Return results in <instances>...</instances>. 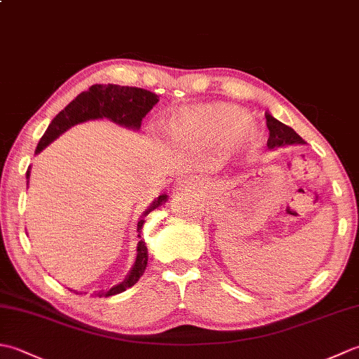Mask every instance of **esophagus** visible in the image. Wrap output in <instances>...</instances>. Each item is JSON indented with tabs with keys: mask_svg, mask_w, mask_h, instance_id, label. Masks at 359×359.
Wrapping results in <instances>:
<instances>
[{
	"mask_svg": "<svg viewBox=\"0 0 359 359\" xmlns=\"http://www.w3.org/2000/svg\"><path fill=\"white\" fill-rule=\"evenodd\" d=\"M187 184H188V182H187Z\"/></svg>",
	"mask_w": 359,
	"mask_h": 359,
	"instance_id": "1",
	"label": "esophagus"
}]
</instances>
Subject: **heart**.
<instances>
[{"label": "heart", "mask_w": 359, "mask_h": 359, "mask_svg": "<svg viewBox=\"0 0 359 359\" xmlns=\"http://www.w3.org/2000/svg\"><path fill=\"white\" fill-rule=\"evenodd\" d=\"M248 121V112L238 106L211 104L184 112L174 125L180 135L193 137L207 142L211 147L224 148L238 135L248 143L256 140L255 133L247 126Z\"/></svg>", "instance_id": "obj_1"}]
</instances>
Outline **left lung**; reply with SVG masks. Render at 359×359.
<instances>
[{
  "instance_id": "1",
  "label": "left lung",
  "mask_w": 359,
  "mask_h": 359,
  "mask_svg": "<svg viewBox=\"0 0 359 359\" xmlns=\"http://www.w3.org/2000/svg\"><path fill=\"white\" fill-rule=\"evenodd\" d=\"M265 120H266V128H269V134H270L269 140H266V147L270 149L306 143L299 134L294 133L293 128H290L282 123V121L271 117L269 112H265Z\"/></svg>"
}]
</instances>
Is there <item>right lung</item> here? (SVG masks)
I'll return each mask as SVG.
<instances>
[{
	"mask_svg": "<svg viewBox=\"0 0 359 359\" xmlns=\"http://www.w3.org/2000/svg\"><path fill=\"white\" fill-rule=\"evenodd\" d=\"M158 102L157 94L151 93V90L142 89V88H131V86H118V85H94L90 86L85 93L77 95L75 100H72L66 108L57 114V117L50 121V125L46 129V133L38 142V147L35 149V154H38L43 148L55 140L60 134H63L66 129L71 126L81 123L86 120H95V118H109L116 123L139 129L142 125V120L147 117V114L152 109V106ZM30 171L27 170L26 175L29 179ZM166 201V194L157 197V201L152 203V207L144 212V216L149 215V211L157 208L160 203ZM144 219H140L137 224V231L140 230ZM148 264V250L144 247V242L140 241L137 245V257L131 273L129 276L121 282V284L112 287L109 290H103L98 292V296H112L125 292L126 288L133 287L137 280L140 279L144 269Z\"/></svg>",
	"mask_w": 359,
	"mask_h": 359,
	"instance_id": "add662e5",
	"label": "right lung"
}]
</instances>
